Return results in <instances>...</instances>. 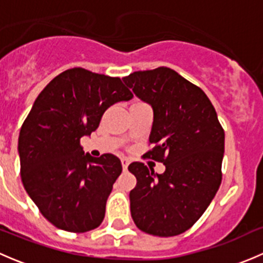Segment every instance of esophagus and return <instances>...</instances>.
Masks as SVG:
<instances>
[{"label": "esophagus", "instance_id": "1", "mask_svg": "<svg viewBox=\"0 0 263 263\" xmlns=\"http://www.w3.org/2000/svg\"><path fill=\"white\" fill-rule=\"evenodd\" d=\"M121 163H122V168H123V171H127V168H128V160H127V159H122Z\"/></svg>", "mask_w": 263, "mask_h": 263}]
</instances>
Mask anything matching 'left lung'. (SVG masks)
Listing matches in <instances>:
<instances>
[{
	"mask_svg": "<svg viewBox=\"0 0 263 263\" xmlns=\"http://www.w3.org/2000/svg\"><path fill=\"white\" fill-rule=\"evenodd\" d=\"M151 105L154 122L145 156L165 165L154 173L135 161L131 216L142 232L173 237L190 229L209 208L221 183L224 129L205 92L168 67L136 71L122 79Z\"/></svg>",
	"mask_w": 263,
	"mask_h": 263,
	"instance_id": "1",
	"label": "left lung"
}]
</instances>
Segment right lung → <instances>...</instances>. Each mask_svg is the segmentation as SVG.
Instances as JSON below:
<instances>
[{
  "label": "right lung",
  "mask_w": 263,
  "mask_h": 263,
  "mask_svg": "<svg viewBox=\"0 0 263 263\" xmlns=\"http://www.w3.org/2000/svg\"><path fill=\"white\" fill-rule=\"evenodd\" d=\"M132 97L119 78L75 67L55 76L34 102L18 135L21 181L58 229L85 233L102 224L122 164L112 154H85L80 139L98 128L110 105Z\"/></svg>",
  "instance_id": "1"
}]
</instances>
